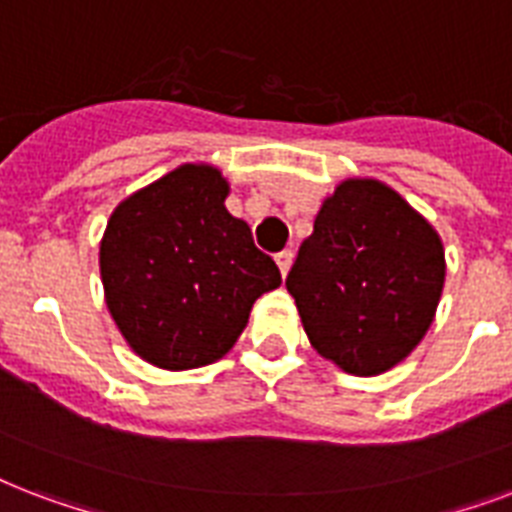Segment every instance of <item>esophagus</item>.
Instances as JSON below:
<instances>
[{"mask_svg":"<svg viewBox=\"0 0 512 512\" xmlns=\"http://www.w3.org/2000/svg\"><path fill=\"white\" fill-rule=\"evenodd\" d=\"M275 261H277V267H280V272H283V277L288 275V269H291V264H293V251H280L275 256Z\"/></svg>","mask_w":512,"mask_h":512,"instance_id":"34e87169","label":"esophagus"}]
</instances>
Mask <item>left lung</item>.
Instances as JSON below:
<instances>
[{
	"instance_id": "1",
	"label": "left lung",
	"mask_w": 512,
	"mask_h": 512,
	"mask_svg": "<svg viewBox=\"0 0 512 512\" xmlns=\"http://www.w3.org/2000/svg\"><path fill=\"white\" fill-rule=\"evenodd\" d=\"M443 277L438 232L382 181L350 178L323 202L285 288L323 358L374 376L422 342Z\"/></svg>"
}]
</instances>
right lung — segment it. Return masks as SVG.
Here are the masks:
<instances>
[{
  "label": "right lung",
  "mask_w": 512,
  "mask_h": 512,
  "mask_svg": "<svg viewBox=\"0 0 512 512\" xmlns=\"http://www.w3.org/2000/svg\"><path fill=\"white\" fill-rule=\"evenodd\" d=\"M211 165H181L117 205L101 240L106 307L136 355L184 371L224 358L253 301L283 283L227 211Z\"/></svg>",
  "instance_id": "add662e5"
}]
</instances>
